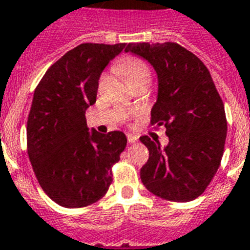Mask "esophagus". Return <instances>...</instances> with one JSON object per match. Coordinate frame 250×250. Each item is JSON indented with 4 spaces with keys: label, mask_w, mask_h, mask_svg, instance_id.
<instances>
[{
    "label": "esophagus",
    "mask_w": 250,
    "mask_h": 250,
    "mask_svg": "<svg viewBox=\"0 0 250 250\" xmlns=\"http://www.w3.org/2000/svg\"><path fill=\"white\" fill-rule=\"evenodd\" d=\"M127 143L129 144H133L137 141V136H134V134H127Z\"/></svg>",
    "instance_id": "obj_1"
}]
</instances>
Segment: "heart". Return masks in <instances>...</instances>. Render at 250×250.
<instances>
[{"label": "heart", "mask_w": 250, "mask_h": 250, "mask_svg": "<svg viewBox=\"0 0 250 250\" xmlns=\"http://www.w3.org/2000/svg\"><path fill=\"white\" fill-rule=\"evenodd\" d=\"M117 67L132 86L138 83H150V78H152L150 69L141 58L126 56L123 60H120Z\"/></svg>", "instance_id": "1"}]
</instances>
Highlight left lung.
Returning a JSON list of instances; mask_svg holds the SVG:
<instances>
[{"instance_id": "8db88e82", "label": "left lung", "mask_w": 250, "mask_h": 250, "mask_svg": "<svg viewBox=\"0 0 250 250\" xmlns=\"http://www.w3.org/2000/svg\"><path fill=\"white\" fill-rule=\"evenodd\" d=\"M125 52L152 63L158 74V98L150 112L154 129H167L169 143L158 136L140 137L149 150L141 181L167 201H192L205 192L221 164L227 116L208 67L177 42L127 43Z\"/></svg>"}]
</instances>
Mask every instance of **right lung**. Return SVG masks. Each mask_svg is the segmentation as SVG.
Instances as JSON below:
<instances>
[{"label": "right lung", "mask_w": 250, "mask_h": 250, "mask_svg": "<svg viewBox=\"0 0 250 250\" xmlns=\"http://www.w3.org/2000/svg\"><path fill=\"white\" fill-rule=\"evenodd\" d=\"M125 43H81L49 67L38 83L26 125L29 160L42 190L65 208L103 198L112 167L126 146L120 130L89 133L85 110L96 103L98 78Z\"/></svg>", "instance_id": "right-lung-1"}]
</instances>
